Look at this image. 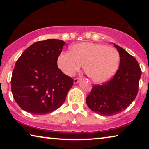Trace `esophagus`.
I'll return each instance as SVG.
<instances>
[{
	"mask_svg": "<svg viewBox=\"0 0 149 149\" xmlns=\"http://www.w3.org/2000/svg\"><path fill=\"white\" fill-rule=\"evenodd\" d=\"M80 81H81L80 79H79V78H75V79H74V83H78Z\"/></svg>",
	"mask_w": 149,
	"mask_h": 149,
	"instance_id": "34e87169",
	"label": "esophagus"
}]
</instances>
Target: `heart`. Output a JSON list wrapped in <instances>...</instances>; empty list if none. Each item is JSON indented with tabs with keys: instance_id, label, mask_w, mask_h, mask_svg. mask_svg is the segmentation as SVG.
I'll return each mask as SVG.
<instances>
[{
	"instance_id": "obj_1",
	"label": "heart",
	"mask_w": 149,
	"mask_h": 149,
	"mask_svg": "<svg viewBox=\"0 0 149 149\" xmlns=\"http://www.w3.org/2000/svg\"><path fill=\"white\" fill-rule=\"evenodd\" d=\"M70 51L59 55L58 66L68 76H72L84 64V69L91 80L107 81L115 74L119 64V55L113 47L93 42H81L71 47Z\"/></svg>"
}]
</instances>
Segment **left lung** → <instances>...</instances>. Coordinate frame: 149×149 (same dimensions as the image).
Returning a JSON list of instances; mask_svg holds the SVG:
<instances>
[{"instance_id": "8db88e82", "label": "left lung", "mask_w": 149, "mask_h": 149, "mask_svg": "<svg viewBox=\"0 0 149 149\" xmlns=\"http://www.w3.org/2000/svg\"><path fill=\"white\" fill-rule=\"evenodd\" d=\"M120 56L119 68L111 80L93 85L87 97L89 109L100 115L111 116L123 111L135 100L142 71L137 60L114 43Z\"/></svg>"}]
</instances>
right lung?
I'll return each mask as SVG.
<instances>
[{"label": "right lung", "instance_id": "obj_1", "mask_svg": "<svg viewBox=\"0 0 149 149\" xmlns=\"http://www.w3.org/2000/svg\"><path fill=\"white\" fill-rule=\"evenodd\" d=\"M65 42L47 39L31 45L15 63L11 91L22 109L42 115L58 109L64 102L73 79L57 65Z\"/></svg>", "mask_w": 149, "mask_h": 149}]
</instances>
